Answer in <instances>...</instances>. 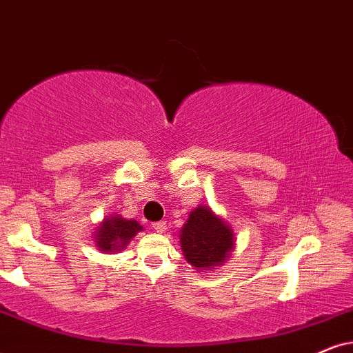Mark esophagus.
Wrapping results in <instances>:
<instances>
[{
  "label": "esophagus",
  "mask_w": 353,
  "mask_h": 353,
  "mask_svg": "<svg viewBox=\"0 0 353 353\" xmlns=\"http://www.w3.org/2000/svg\"><path fill=\"white\" fill-rule=\"evenodd\" d=\"M166 228H168L166 221H156V223H153V230L156 231V233H164V231H166Z\"/></svg>",
  "instance_id": "esophagus-1"
}]
</instances>
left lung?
Segmentation results:
<instances>
[{
  "label": "left lung",
  "instance_id": "obj_1",
  "mask_svg": "<svg viewBox=\"0 0 353 353\" xmlns=\"http://www.w3.org/2000/svg\"><path fill=\"white\" fill-rule=\"evenodd\" d=\"M181 248L185 261L195 270H210L228 261L234 249V234L223 218L199 205L182 226Z\"/></svg>",
  "mask_w": 353,
  "mask_h": 353
}]
</instances>
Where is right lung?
I'll use <instances>...</instances> for the list:
<instances>
[{"mask_svg": "<svg viewBox=\"0 0 353 353\" xmlns=\"http://www.w3.org/2000/svg\"><path fill=\"white\" fill-rule=\"evenodd\" d=\"M138 231H143V226L137 220H125L119 215L107 216L94 233L96 246L102 252H119L125 249Z\"/></svg>", "mask_w": 353, "mask_h": 353, "instance_id": "obj_1", "label": "right lung"}]
</instances>
